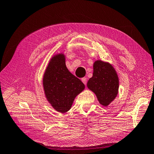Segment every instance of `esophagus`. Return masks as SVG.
<instances>
[{
	"label": "esophagus",
	"instance_id": "obj_1",
	"mask_svg": "<svg viewBox=\"0 0 154 154\" xmlns=\"http://www.w3.org/2000/svg\"><path fill=\"white\" fill-rule=\"evenodd\" d=\"M82 82L84 83L85 85H86V83H87V79H86V78L85 77H83V78H82Z\"/></svg>",
	"mask_w": 154,
	"mask_h": 154
}]
</instances>
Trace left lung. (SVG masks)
Here are the masks:
<instances>
[{
    "label": "left lung",
    "mask_w": 154,
    "mask_h": 154,
    "mask_svg": "<svg viewBox=\"0 0 154 154\" xmlns=\"http://www.w3.org/2000/svg\"><path fill=\"white\" fill-rule=\"evenodd\" d=\"M93 75L87 87L95 94L101 105L107 106L118 94L119 78L113 66L100 60L93 64Z\"/></svg>",
    "instance_id": "8db88e82"
}]
</instances>
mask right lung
I'll return each mask as SVG.
<instances>
[{
    "label": "right lung",
    "instance_id": "add662e5",
    "mask_svg": "<svg viewBox=\"0 0 154 154\" xmlns=\"http://www.w3.org/2000/svg\"><path fill=\"white\" fill-rule=\"evenodd\" d=\"M43 85L49 104L62 113L70 110L75 97L85 88L82 81L68 70L62 53L50 59L43 75Z\"/></svg>",
    "mask_w": 154,
    "mask_h": 154
}]
</instances>
